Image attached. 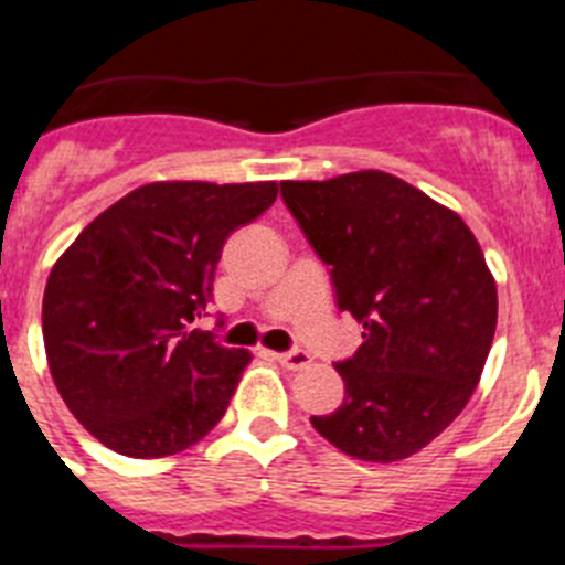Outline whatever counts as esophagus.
I'll return each mask as SVG.
<instances>
[{
  "label": "esophagus",
  "instance_id": "34e87169",
  "mask_svg": "<svg viewBox=\"0 0 565 565\" xmlns=\"http://www.w3.org/2000/svg\"><path fill=\"white\" fill-rule=\"evenodd\" d=\"M277 362L282 364V367H288V371H302V367H308V364H311V353H306V351L277 353Z\"/></svg>",
  "mask_w": 565,
  "mask_h": 565
}]
</instances>
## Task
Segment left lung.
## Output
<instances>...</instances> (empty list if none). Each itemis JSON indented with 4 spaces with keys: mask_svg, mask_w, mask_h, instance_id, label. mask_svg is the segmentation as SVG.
<instances>
[{
    "mask_svg": "<svg viewBox=\"0 0 565 565\" xmlns=\"http://www.w3.org/2000/svg\"><path fill=\"white\" fill-rule=\"evenodd\" d=\"M282 201L331 266L339 311L362 344L337 364L344 402L313 430L359 461L411 458L456 422L481 382L498 288L476 234L379 169L282 181Z\"/></svg>",
    "mask_w": 565,
    "mask_h": 565,
    "instance_id": "8db88e82",
    "label": "left lung"
}]
</instances>
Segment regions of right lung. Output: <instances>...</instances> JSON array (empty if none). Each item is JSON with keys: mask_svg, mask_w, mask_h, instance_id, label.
I'll return each mask as SVG.
<instances>
[{"mask_svg": "<svg viewBox=\"0 0 565 565\" xmlns=\"http://www.w3.org/2000/svg\"><path fill=\"white\" fill-rule=\"evenodd\" d=\"M274 201V181L147 183L56 259L42 302L50 373L104 447L174 456L221 422L252 353L192 326L228 234Z\"/></svg>", "mask_w": 565, "mask_h": 565, "instance_id": "obj_1", "label": "right lung"}]
</instances>
